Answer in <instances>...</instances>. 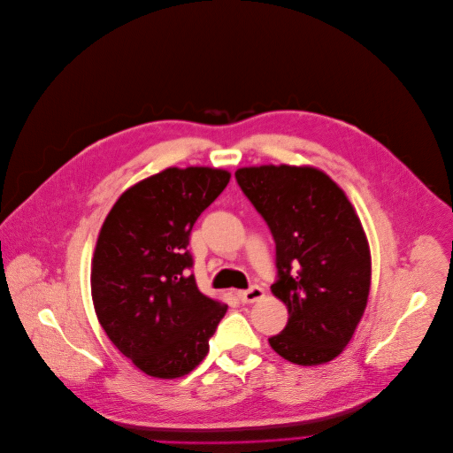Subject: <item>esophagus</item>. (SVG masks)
<instances>
[{"instance_id": "34e87169", "label": "esophagus", "mask_w": 453, "mask_h": 453, "mask_svg": "<svg viewBox=\"0 0 453 453\" xmlns=\"http://www.w3.org/2000/svg\"><path fill=\"white\" fill-rule=\"evenodd\" d=\"M264 296V289L260 286H250L245 291H238V298L245 304H252L256 300H260Z\"/></svg>"}]
</instances>
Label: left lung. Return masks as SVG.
<instances>
[{
    "instance_id": "1",
    "label": "left lung",
    "mask_w": 453,
    "mask_h": 453,
    "mask_svg": "<svg viewBox=\"0 0 453 453\" xmlns=\"http://www.w3.org/2000/svg\"><path fill=\"white\" fill-rule=\"evenodd\" d=\"M235 180L276 243L271 291L289 319L269 344L304 367L332 361L350 342L371 289V250L354 206L315 167H242Z\"/></svg>"
}]
</instances>
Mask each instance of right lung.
Returning <instances> with one entry per match:
<instances>
[{
  "label": "right lung",
  "instance_id": "right-lung-1",
  "mask_svg": "<svg viewBox=\"0 0 453 453\" xmlns=\"http://www.w3.org/2000/svg\"><path fill=\"white\" fill-rule=\"evenodd\" d=\"M230 173L169 167L128 188L101 226L92 260L97 319L116 349L147 376L171 380L206 357L226 304L189 273V234Z\"/></svg>",
  "mask_w": 453,
  "mask_h": 453
}]
</instances>
